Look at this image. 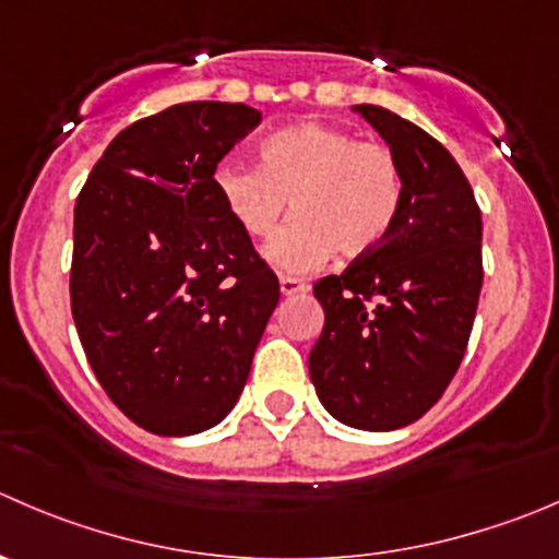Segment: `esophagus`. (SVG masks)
Returning a JSON list of instances; mask_svg holds the SVG:
<instances>
[{"label": "esophagus", "instance_id": "34e87169", "mask_svg": "<svg viewBox=\"0 0 559 559\" xmlns=\"http://www.w3.org/2000/svg\"><path fill=\"white\" fill-rule=\"evenodd\" d=\"M278 281H281V292H284L286 297H295V295H302V292H308V281L300 278V275L281 273Z\"/></svg>", "mask_w": 559, "mask_h": 559}]
</instances>
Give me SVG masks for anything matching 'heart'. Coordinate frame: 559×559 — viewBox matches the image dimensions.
Returning <instances> with one entry per match:
<instances>
[{"label": "heart", "mask_w": 559, "mask_h": 559, "mask_svg": "<svg viewBox=\"0 0 559 559\" xmlns=\"http://www.w3.org/2000/svg\"><path fill=\"white\" fill-rule=\"evenodd\" d=\"M215 191L257 240L278 231L292 202L295 218L264 257L281 273L300 275L333 251L357 257L382 246L404 202V177L388 144L302 122L267 135L257 164H221Z\"/></svg>", "instance_id": "1"}]
</instances>
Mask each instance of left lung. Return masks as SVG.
Here are the masks:
<instances>
[{"label": "left lung", "instance_id": "8db88e82", "mask_svg": "<svg viewBox=\"0 0 559 559\" xmlns=\"http://www.w3.org/2000/svg\"><path fill=\"white\" fill-rule=\"evenodd\" d=\"M357 111L399 160L404 202L382 246L313 284L324 328L308 373L335 420L393 431L424 417L462 366L484 286V224L435 135L382 106Z\"/></svg>", "mask_w": 559, "mask_h": 559}]
</instances>
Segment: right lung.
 Returning <instances> with one entry per match:
<instances>
[{
  "label": "right lung",
  "mask_w": 559,
  "mask_h": 559,
  "mask_svg": "<svg viewBox=\"0 0 559 559\" xmlns=\"http://www.w3.org/2000/svg\"><path fill=\"white\" fill-rule=\"evenodd\" d=\"M259 119L246 103L164 108L114 135L75 199V330L108 399L153 435L229 415L278 306V278L215 191Z\"/></svg>",
  "instance_id": "right-lung-1"
}]
</instances>
